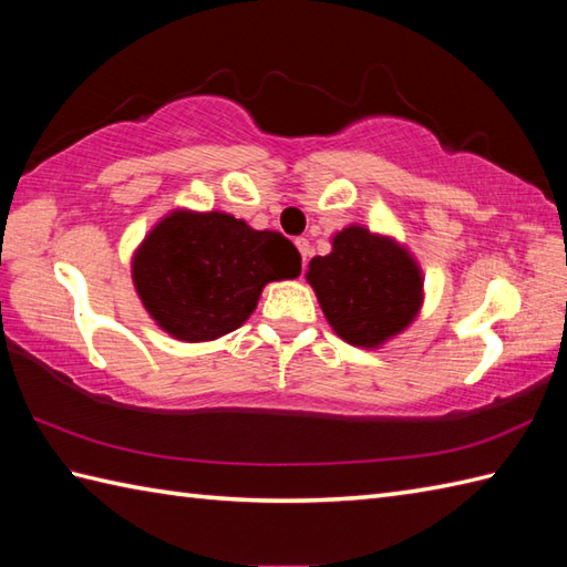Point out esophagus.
Wrapping results in <instances>:
<instances>
[{
    "instance_id": "esophagus-1",
    "label": "esophagus",
    "mask_w": 567,
    "mask_h": 567,
    "mask_svg": "<svg viewBox=\"0 0 567 567\" xmlns=\"http://www.w3.org/2000/svg\"><path fill=\"white\" fill-rule=\"evenodd\" d=\"M295 246H297L299 252H302V260H305V265H307V260H309V256H311L309 240H307V238H295Z\"/></svg>"
}]
</instances>
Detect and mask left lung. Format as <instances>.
<instances>
[{
  "mask_svg": "<svg viewBox=\"0 0 567 567\" xmlns=\"http://www.w3.org/2000/svg\"><path fill=\"white\" fill-rule=\"evenodd\" d=\"M309 285L343 341L375 348L406 329L421 307V272L392 238L348 226L329 256L311 258Z\"/></svg>",
  "mask_w": 567,
  "mask_h": 567,
  "instance_id": "left-lung-1",
  "label": "left lung"
}]
</instances>
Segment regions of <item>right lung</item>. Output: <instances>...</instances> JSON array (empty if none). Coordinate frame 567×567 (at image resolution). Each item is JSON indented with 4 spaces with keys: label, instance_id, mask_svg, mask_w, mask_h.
I'll list each match as a JSON object with an SVG mask.
<instances>
[{
    "label": "right lung",
    "instance_id": "obj_1",
    "mask_svg": "<svg viewBox=\"0 0 567 567\" xmlns=\"http://www.w3.org/2000/svg\"><path fill=\"white\" fill-rule=\"evenodd\" d=\"M299 270L302 256L282 234L221 212H173L136 250L134 285L161 329L195 343L238 329L265 285Z\"/></svg>",
    "mask_w": 567,
    "mask_h": 567
}]
</instances>
